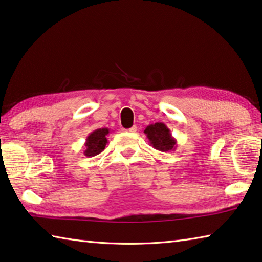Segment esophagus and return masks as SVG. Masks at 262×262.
Here are the masks:
<instances>
[{
    "mask_svg": "<svg viewBox=\"0 0 262 262\" xmlns=\"http://www.w3.org/2000/svg\"><path fill=\"white\" fill-rule=\"evenodd\" d=\"M128 132H130V133H135L136 130H137V127L136 126H133V127H130L129 129H127Z\"/></svg>",
    "mask_w": 262,
    "mask_h": 262,
    "instance_id": "1",
    "label": "esophagus"
}]
</instances>
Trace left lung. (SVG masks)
<instances>
[{"label":"left lung","instance_id":"1","mask_svg":"<svg viewBox=\"0 0 262 262\" xmlns=\"http://www.w3.org/2000/svg\"><path fill=\"white\" fill-rule=\"evenodd\" d=\"M150 144L152 148L162 152L174 151L177 148V140L171 134V130L163 122H156L149 125L144 129Z\"/></svg>","mask_w":262,"mask_h":262}]
</instances>
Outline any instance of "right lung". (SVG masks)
Returning <instances> with one entry per match:
<instances>
[{"label": "right lung", "instance_id": "add662e5", "mask_svg": "<svg viewBox=\"0 0 262 262\" xmlns=\"http://www.w3.org/2000/svg\"><path fill=\"white\" fill-rule=\"evenodd\" d=\"M110 133L108 128H99L89 134L85 143H84V155L86 157H94L100 154L105 149L107 143V134Z\"/></svg>", "mask_w": 262, "mask_h": 262}]
</instances>
